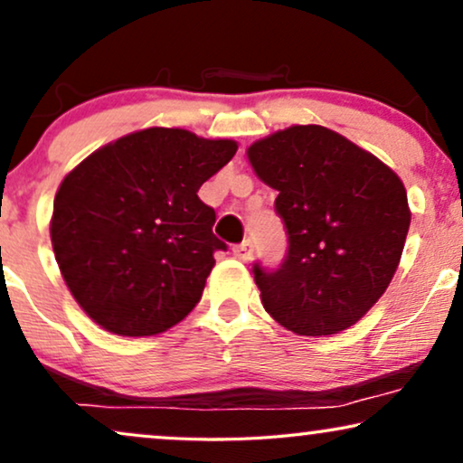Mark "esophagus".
Segmentation results:
<instances>
[{
	"label": "esophagus",
	"mask_w": 463,
	"mask_h": 463,
	"mask_svg": "<svg viewBox=\"0 0 463 463\" xmlns=\"http://www.w3.org/2000/svg\"><path fill=\"white\" fill-rule=\"evenodd\" d=\"M252 242L250 240H244L242 244H236L233 246V255H236L238 259H242V261H249V259L252 257Z\"/></svg>",
	"instance_id": "1"
}]
</instances>
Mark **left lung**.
Wrapping results in <instances>:
<instances>
[{"mask_svg":"<svg viewBox=\"0 0 463 463\" xmlns=\"http://www.w3.org/2000/svg\"><path fill=\"white\" fill-rule=\"evenodd\" d=\"M249 160L276 189L287 255L252 265L263 307L307 337L345 331L385 293L411 213L402 181L369 151L325 126H290L252 143Z\"/></svg>","mask_w":463,"mask_h":463,"instance_id":"1","label":"left lung"}]
</instances>
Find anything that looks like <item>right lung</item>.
I'll return each instance as SVG.
<instances>
[{"label":"right lung","instance_id":"obj_1","mask_svg":"<svg viewBox=\"0 0 463 463\" xmlns=\"http://www.w3.org/2000/svg\"><path fill=\"white\" fill-rule=\"evenodd\" d=\"M227 138L147 128L118 138L62 179L50 238L69 290L116 335L147 337L195 307L227 244L202 183L236 154Z\"/></svg>","mask_w":463,"mask_h":463}]
</instances>
